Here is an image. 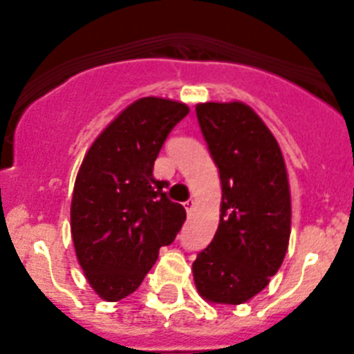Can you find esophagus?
I'll list each match as a JSON object with an SVG mask.
<instances>
[{"label": "esophagus", "instance_id": "34e87169", "mask_svg": "<svg viewBox=\"0 0 354 354\" xmlns=\"http://www.w3.org/2000/svg\"><path fill=\"white\" fill-rule=\"evenodd\" d=\"M184 207H186L187 214H192L193 209H195V200L189 198V200H187V202H184Z\"/></svg>", "mask_w": 354, "mask_h": 354}]
</instances>
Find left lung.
<instances>
[{
  "instance_id": "1",
  "label": "left lung",
  "mask_w": 354,
  "mask_h": 354,
  "mask_svg": "<svg viewBox=\"0 0 354 354\" xmlns=\"http://www.w3.org/2000/svg\"><path fill=\"white\" fill-rule=\"evenodd\" d=\"M196 118L220 170V225L196 255L193 278L211 303L241 305L280 270L290 236V192L280 145L243 102L196 104Z\"/></svg>"
}]
</instances>
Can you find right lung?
Masks as SVG:
<instances>
[{"mask_svg": "<svg viewBox=\"0 0 354 354\" xmlns=\"http://www.w3.org/2000/svg\"><path fill=\"white\" fill-rule=\"evenodd\" d=\"M189 108L143 97L127 106L99 136L77 171L71 204V230L84 277L102 299L118 301L138 289L174 243L186 211L154 179L162 143Z\"/></svg>", "mask_w": 354, "mask_h": 354, "instance_id": "obj_1", "label": "right lung"}]
</instances>
